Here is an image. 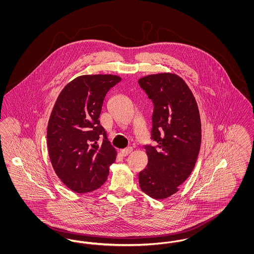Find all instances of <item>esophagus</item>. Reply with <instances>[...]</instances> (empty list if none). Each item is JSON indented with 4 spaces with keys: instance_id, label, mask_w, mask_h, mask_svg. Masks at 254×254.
Returning <instances> with one entry per match:
<instances>
[{
    "instance_id": "obj_1",
    "label": "esophagus",
    "mask_w": 254,
    "mask_h": 254,
    "mask_svg": "<svg viewBox=\"0 0 254 254\" xmlns=\"http://www.w3.org/2000/svg\"><path fill=\"white\" fill-rule=\"evenodd\" d=\"M131 151H132V147H127V148H124V149H122L121 153L123 156H127L129 153H131Z\"/></svg>"
}]
</instances>
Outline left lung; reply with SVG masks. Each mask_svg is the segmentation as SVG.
Instances as JSON below:
<instances>
[{
	"label": "left lung",
	"instance_id": "1",
	"mask_svg": "<svg viewBox=\"0 0 254 254\" xmlns=\"http://www.w3.org/2000/svg\"><path fill=\"white\" fill-rule=\"evenodd\" d=\"M138 82L154 105L151 138L157 143L145 145L148 163L139 173V185L149 197L163 200L176 193L193 170L202 138L200 113L180 76L158 73Z\"/></svg>",
	"mask_w": 254,
	"mask_h": 254
}]
</instances>
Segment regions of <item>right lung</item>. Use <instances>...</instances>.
Listing matches in <instances>:
<instances>
[{
	"label": "right lung",
	"mask_w": 254,
	"mask_h": 254,
	"mask_svg": "<svg viewBox=\"0 0 254 254\" xmlns=\"http://www.w3.org/2000/svg\"><path fill=\"white\" fill-rule=\"evenodd\" d=\"M121 80L112 74L79 76L63 88L51 111L49 159L59 179L74 192L99 189L116 160L117 151L99 117L108 91Z\"/></svg>",
	"instance_id": "add662e5"
}]
</instances>
